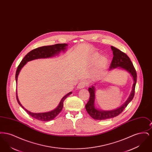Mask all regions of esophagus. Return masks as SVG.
<instances>
[{
	"instance_id": "34e87169",
	"label": "esophagus",
	"mask_w": 152,
	"mask_h": 152,
	"mask_svg": "<svg viewBox=\"0 0 152 152\" xmlns=\"http://www.w3.org/2000/svg\"><path fill=\"white\" fill-rule=\"evenodd\" d=\"M87 85V83L86 81H80V82L79 83L77 88L78 89L83 88H84V87H86Z\"/></svg>"
}]
</instances>
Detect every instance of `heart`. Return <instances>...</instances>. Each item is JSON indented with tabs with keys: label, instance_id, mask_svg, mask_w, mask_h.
<instances>
[{
	"label": "heart",
	"instance_id": "b5f03b06",
	"mask_svg": "<svg viewBox=\"0 0 152 152\" xmlns=\"http://www.w3.org/2000/svg\"><path fill=\"white\" fill-rule=\"evenodd\" d=\"M97 61V66L100 67L106 64L107 59L104 57H101L100 58L99 53H95L90 58V62L92 64H94Z\"/></svg>",
	"mask_w": 152,
	"mask_h": 152
}]
</instances>
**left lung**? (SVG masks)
<instances>
[{"label": "left lung", "mask_w": 152, "mask_h": 152, "mask_svg": "<svg viewBox=\"0 0 152 152\" xmlns=\"http://www.w3.org/2000/svg\"><path fill=\"white\" fill-rule=\"evenodd\" d=\"M111 49L113 51V57L112 63L110 65V69H113L117 67H120L126 70L130 73L134 80V83L132 87V91L130 93L128 99L124 104L121 107L113 110H100L95 108L94 107V99H95V88L94 86L89 88L88 91L90 94V98L89 101L86 105V109L88 113L94 119L96 120H105L110 118H113L119 115L123 112L124 109L126 107L128 104L134 97L135 92V87L137 82V73L136 69L133 65L129 58L124 52L119 50L118 49L111 46Z\"/></svg>", "instance_id": "1"}]
</instances>
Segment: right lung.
<instances>
[{
  "label": "right lung",
  "instance_id": "add662e5",
  "mask_svg": "<svg viewBox=\"0 0 152 152\" xmlns=\"http://www.w3.org/2000/svg\"><path fill=\"white\" fill-rule=\"evenodd\" d=\"M67 46L66 44H56L52 45H48V46H43L40 47L39 48H35L31 51L28 52L22 60L20 62V64L18 65V68L16 69V75H15V79L16 82L17 83L18 81V76L20 72L21 69L23 67V66L25 65L28 61H31L32 60H35L36 58H50L54 56L55 55H58V53L61 51H65L66 49V47ZM16 100L18 101V104L21 106L24 109L27 113L29 115L33 118H35L38 120L42 121H48L53 120L55 117L58 116V114L61 111L63 107V102L65 100V99L72 94V92H69L68 94L64 96L61 101L60 102L58 107L55 109L45 113H32L28 110H27L26 109L24 108L22 104H20V101L18 99L17 91H16Z\"/></svg>",
  "mask_w": 152,
  "mask_h": 152
}]
</instances>
